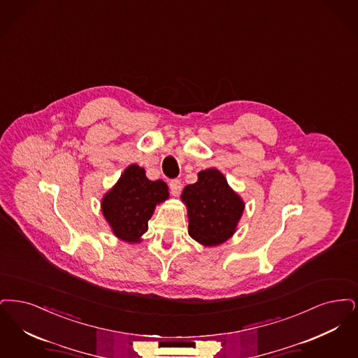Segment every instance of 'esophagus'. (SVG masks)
Listing matches in <instances>:
<instances>
[{
  "label": "esophagus",
  "instance_id": "34e87169",
  "mask_svg": "<svg viewBox=\"0 0 358 358\" xmlns=\"http://www.w3.org/2000/svg\"><path fill=\"white\" fill-rule=\"evenodd\" d=\"M170 189H171V194L173 196L179 195V192L182 191V182L179 179H172L170 182Z\"/></svg>",
  "mask_w": 358,
  "mask_h": 358
}]
</instances>
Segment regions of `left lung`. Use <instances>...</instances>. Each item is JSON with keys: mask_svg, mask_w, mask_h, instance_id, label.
<instances>
[{"mask_svg": "<svg viewBox=\"0 0 358 358\" xmlns=\"http://www.w3.org/2000/svg\"><path fill=\"white\" fill-rule=\"evenodd\" d=\"M188 235L203 246H218L233 236L245 203L217 169L203 170L198 182L185 187Z\"/></svg>", "mask_w": 358, "mask_h": 358, "instance_id": "1", "label": "left lung"}]
</instances>
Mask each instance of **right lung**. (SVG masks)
Returning <instances> with one entry per match:
<instances>
[{"mask_svg":"<svg viewBox=\"0 0 358 358\" xmlns=\"http://www.w3.org/2000/svg\"><path fill=\"white\" fill-rule=\"evenodd\" d=\"M169 187L163 180H150L144 169L131 164L101 201V211L112 233L128 243H138L148 230L156 204L167 201Z\"/></svg>","mask_w":358,"mask_h":358,"instance_id":"right-lung-1","label":"right lung"}]
</instances>
